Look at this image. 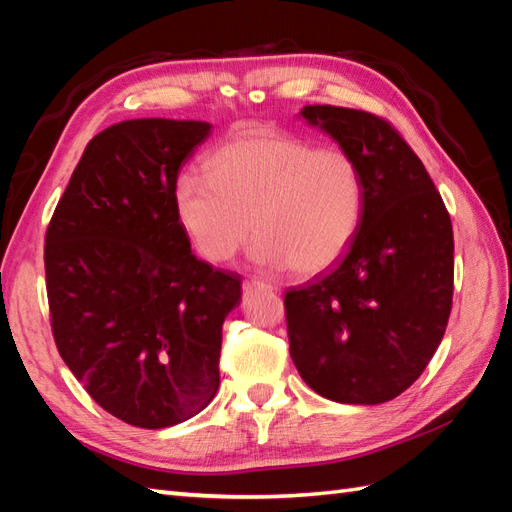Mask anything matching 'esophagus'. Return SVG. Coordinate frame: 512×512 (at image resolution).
Masks as SVG:
<instances>
[{"label": "esophagus", "instance_id": "34e87169", "mask_svg": "<svg viewBox=\"0 0 512 512\" xmlns=\"http://www.w3.org/2000/svg\"><path fill=\"white\" fill-rule=\"evenodd\" d=\"M257 288H266V290H275L273 284H268L264 279H257V277H250L244 281V292H253Z\"/></svg>", "mask_w": 512, "mask_h": 512}]
</instances>
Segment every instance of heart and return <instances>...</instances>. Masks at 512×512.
Instances as JSON below:
<instances>
[{
	"instance_id": "1",
	"label": "heart",
	"mask_w": 512,
	"mask_h": 512,
	"mask_svg": "<svg viewBox=\"0 0 512 512\" xmlns=\"http://www.w3.org/2000/svg\"><path fill=\"white\" fill-rule=\"evenodd\" d=\"M173 187L178 220L213 264L237 255L259 233L253 257L268 268L317 275L339 262L363 224L365 178L341 147L268 127L244 129Z\"/></svg>"
}]
</instances>
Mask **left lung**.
<instances>
[{
  "instance_id": "8db88e82",
  "label": "left lung",
  "mask_w": 512,
  "mask_h": 512,
  "mask_svg": "<svg viewBox=\"0 0 512 512\" xmlns=\"http://www.w3.org/2000/svg\"><path fill=\"white\" fill-rule=\"evenodd\" d=\"M301 116L358 160L365 215L330 273L286 292L290 356L319 396L380 405L416 383L447 330L451 217L385 118L334 105H306Z\"/></svg>"
}]
</instances>
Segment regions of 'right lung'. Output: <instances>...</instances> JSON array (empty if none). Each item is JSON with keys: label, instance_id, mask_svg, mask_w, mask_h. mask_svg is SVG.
<instances>
[{"label": "right lung", "instance_id": "right-lung-1", "mask_svg": "<svg viewBox=\"0 0 512 512\" xmlns=\"http://www.w3.org/2000/svg\"><path fill=\"white\" fill-rule=\"evenodd\" d=\"M211 134L202 121L134 118L96 134L46 231L54 343L114 418L165 429L220 387L222 323L242 279L191 253L173 187Z\"/></svg>", "mask_w": 512, "mask_h": 512}]
</instances>
